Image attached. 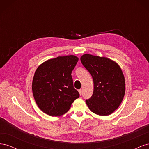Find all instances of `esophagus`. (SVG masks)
<instances>
[{
	"mask_svg": "<svg viewBox=\"0 0 149 149\" xmlns=\"http://www.w3.org/2000/svg\"><path fill=\"white\" fill-rule=\"evenodd\" d=\"M78 92H79V93L80 95H81V94H82V93H83V91H82V89H79V90H78Z\"/></svg>",
	"mask_w": 149,
	"mask_h": 149,
	"instance_id": "1",
	"label": "esophagus"
}]
</instances>
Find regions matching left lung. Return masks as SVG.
Wrapping results in <instances>:
<instances>
[{"mask_svg":"<svg viewBox=\"0 0 149 149\" xmlns=\"http://www.w3.org/2000/svg\"><path fill=\"white\" fill-rule=\"evenodd\" d=\"M81 61L94 82L93 95L86 100L89 109L100 116L111 114L119 107L125 94V78L120 66L109 58L89 54L83 55Z\"/></svg>","mask_w":149,"mask_h":149,"instance_id":"1","label":"left lung"}]
</instances>
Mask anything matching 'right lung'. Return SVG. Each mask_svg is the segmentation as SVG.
<instances>
[{"label": "right lung", "instance_id": "right-lung-1", "mask_svg": "<svg viewBox=\"0 0 149 149\" xmlns=\"http://www.w3.org/2000/svg\"><path fill=\"white\" fill-rule=\"evenodd\" d=\"M78 61L74 55L58 56L40 65L36 70L32 92L38 107L51 116H60L79 97L73 86L71 72Z\"/></svg>", "mask_w": 149, "mask_h": 149}]
</instances>
